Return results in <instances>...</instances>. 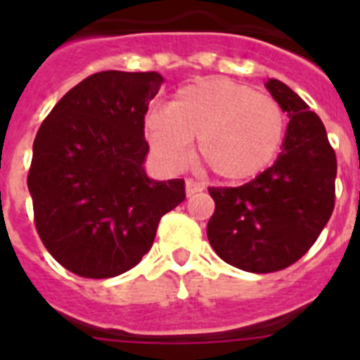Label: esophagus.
<instances>
[{
  "label": "esophagus",
  "instance_id": "obj_1",
  "mask_svg": "<svg viewBox=\"0 0 360 360\" xmlns=\"http://www.w3.org/2000/svg\"><path fill=\"white\" fill-rule=\"evenodd\" d=\"M200 191H203V184L196 182V180H193V178H187V180H186V195L193 196L195 193H200Z\"/></svg>",
  "mask_w": 360,
  "mask_h": 360
}]
</instances>
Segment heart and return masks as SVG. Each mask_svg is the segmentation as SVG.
I'll return each mask as SVG.
<instances>
[{
  "label": "heart",
  "mask_w": 360,
  "mask_h": 360,
  "mask_svg": "<svg viewBox=\"0 0 360 360\" xmlns=\"http://www.w3.org/2000/svg\"><path fill=\"white\" fill-rule=\"evenodd\" d=\"M146 139L167 167L189 158L198 141V160L225 182L257 176L276 160L287 135L281 104L252 86L209 79L184 86L167 108L144 119Z\"/></svg>",
  "instance_id": "obj_1"
}]
</instances>
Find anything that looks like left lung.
Instances as JSON below:
<instances>
[{"label":"left lung","instance_id":"8db88e82","mask_svg":"<svg viewBox=\"0 0 360 360\" xmlns=\"http://www.w3.org/2000/svg\"><path fill=\"white\" fill-rule=\"evenodd\" d=\"M265 86L290 117L278 160L240 187H209V243L225 263L256 274L287 269L316 243L333 212L337 176L319 117L278 79Z\"/></svg>","mask_w":360,"mask_h":360}]
</instances>
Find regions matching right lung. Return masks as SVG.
I'll use <instances>...</instances> for the list:
<instances>
[{"label":"right lung","instance_id":"add662e5","mask_svg":"<svg viewBox=\"0 0 360 360\" xmlns=\"http://www.w3.org/2000/svg\"><path fill=\"white\" fill-rule=\"evenodd\" d=\"M164 77L108 70L53 106L34 141L28 191L41 241L66 270L104 279L133 269L158 221L186 198L182 178L144 171V117Z\"/></svg>","mask_w":360,"mask_h":360}]
</instances>
